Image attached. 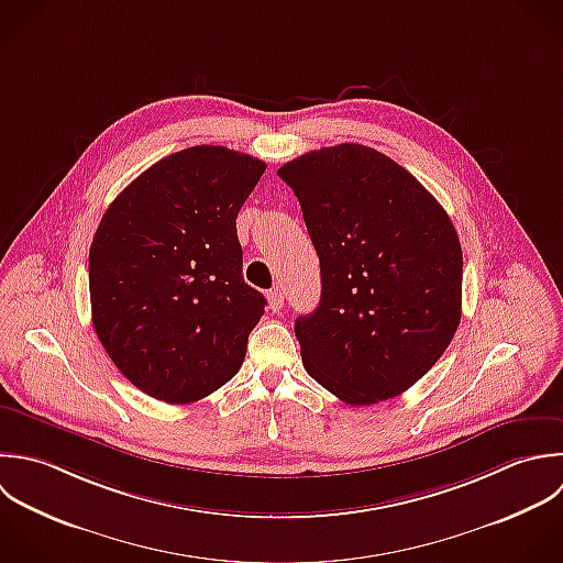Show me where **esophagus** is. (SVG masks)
Instances as JSON below:
<instances>
[{
	"label": "esophagus",
	"mask_w": 563,
	"mask_h": 563,
	"mask_svg": "<svg viewBox=\"0 0 563 563\" xmlns=\"http://www.w3.org/2000/svg\"><path fill=\"white\" fill-rule=\"evenodd\" d=\"M267 302H269V309L276 313V311H280L283 309V302H285V291L280 289V287H274V289H269V294H267Z\"/></svg>",
	"instance_id": "1"
}]
</instances>
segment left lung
Returning a JSON list of instances; mask_svg holds the SVG:
<instances>
[{
  "label": "left lung",
  "instance_id": "obj_1",
  "mask_svg": "<svg viewBox=\"0 0 563 563\" xmlns=\"http://www.w3.org/2000/svg\"><path fill=\"white\" fill-rule=\"evenodd\" d=\"M278 177L320 258V305L294 327L307 373L351 406L399 397L461 322L454 223L415 175L364 144L309 151Z\"/></svg>",
  "mask_w": 563,
  "mask_h": 563
}]
</instances>
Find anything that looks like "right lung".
Listing matches in <instances>:
<instances>
[{"mask_svg": "<svg viewBox=\"0 0 563 563\" xmlns=\"http://www.w3.org/2000/svg\"><path fill=\"white\" fill-rule=\"evenodd\" d=\"M265 162L201 144L135 177L89 247L93 331L118 371L164 404L199 401L241 368L267 300L243 280L236 214Z\"/></svg>", "mask_w": 563, "mask_h": 563, "instance_id": "right-lung-1", "label": "right lung"}]
</instances>
